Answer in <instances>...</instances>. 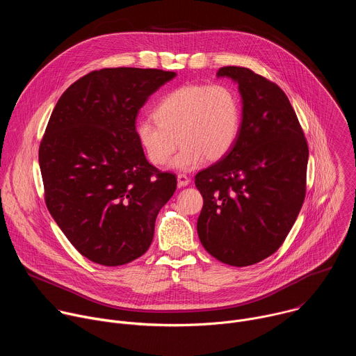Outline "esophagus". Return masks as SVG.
Listing matches in <instances>:
<instances>
[{"label":"esophagus","mask_w":356,"mask_h":356,"mask_svg":"<svg viewBox=\"0 0 356 356\" xmlns=\"http://www.w3.org/2000/svg\"><path fill=\"white\" fill-rule=\"evenodd\" d=\"M188 183H190V177L187 175H183V173L177 175V184H179V187H184Z\"/></svg>","instance_id":"obj_1"}]
</instances>
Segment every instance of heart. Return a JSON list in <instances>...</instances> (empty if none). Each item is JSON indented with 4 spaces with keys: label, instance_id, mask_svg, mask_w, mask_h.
I'll return each instance as SVG.
<instances>
[{
    "label": "heart",
    "instance_id": "b5f03b06",
    "mask_svg": "<svg viewBox=\"0 0 356 356\" xmlns=\"http://www.w3.org/2000/svg\"><path fill=\"white\" fill-rule=\"evenodd\" d=\"M154 118L140 120L135 134L147 161L155 166L173 161L179 170H193L204 161L224 159L234 149L242 127L238 92L227 84H184L166 92L154 108Z\"/></svg>",
    "mask_w": 356,
    "mask_h": 356
}]
</instances>
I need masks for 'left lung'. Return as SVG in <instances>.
Masks as SVG:
<instances>
[{"label": "left lung", "instance_id": "obj_1", "mask_svg": "<svg viewBox=\"0 0 356 356\" xmlns=\"http://www.w3.org/2000/svg\"><path fill=\"white\" fill-rule=\"evenodd\" d=\"M238 83L242 127L229 154L195 175L204 204L198 238L222 264L249 266L282 246L306 197L309 145L284 91L250 69L221 67Z\"/></svg>", "mask_w": 356, "mask_h": 356}]
</instances>
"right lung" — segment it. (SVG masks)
Wrapping results in <instances>:
<instances>
[{
    "label": "right lung",
    "instance_id": "1",
    "mask_svg": "<svg viewBox=\"0 0 356 356\" xmlns=\"http://www.w3.org/2000/svg\"><path fill=\"white\" fill-rule=\"evenodd\" d=\"M175 72L94 70L59 98L39 145L49 213L83 257L120 266L142 257L159 210L173 195V173L150 165L135 121L150 94Z\"/></svg>",
    "mask_w": 356,
    "mask_h": 356
}]
</instances>
